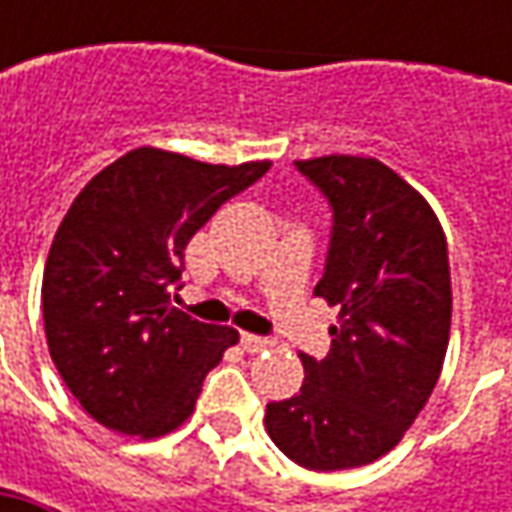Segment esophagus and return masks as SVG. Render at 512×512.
<instances>
[{
	"instance_id": "34e87169",
	"label": "esophagus",
	"mask_w": 512,
	"mask_h": 512,
	"mask_svg": "<svg viewBox=\"0 0 512 512\" xmlns=\"http://www.w3.org/2000/svg\"><path fill=\"white\" fill-rule=\"evenodd\" d=\"M242 347H245L247 353H259V350H265V347H270V339H265V336H256V333H242Z\"/></svg>"
}]
</instances>
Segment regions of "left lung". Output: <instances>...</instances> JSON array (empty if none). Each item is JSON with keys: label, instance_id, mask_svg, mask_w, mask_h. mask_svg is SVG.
Segmentation results:
<instances>
[{"label": "left lung", "instance_id": "left-lung-1", "mask_svg": "<svg viewBox=\"0 0 512 512\" xmlns=\"http://www.w3.org/2000/svg\"><path fill=\"white\" fill-rule=\"evenodd\" d=\"M296 170L330 205L316 296L342 307L325 359L302 356L305 384L267 404L273 444L307 470H347L393 450L442 373L450 265L436 213L393 170L322 156Z\"/></svg>", "mask_w": 512, "mask_h": 512}]
</instances>
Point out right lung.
<instances>
[{"mask_svg": "<svg viewBox=\"0 0 512 512\" xmlns=\"http://www.w3.org/2000/svg\"><path fill=\"white\" fill-rule=\"evenodd\" d=\"M267 170L139 148L76 196L50 245L42 313L50 359L96 422L153 439L193 413L207 370L239 333L170 305L185 247Z\"/></svg>", "mask_w": 512, "mask_h": 512, "instance_id": "add662e5", "label": "right lung"}]
</instances>
